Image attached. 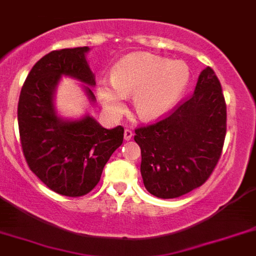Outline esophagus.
I'll return each instance as SVG.
<instances>
[{"label": "esophagus", "mask_w": 256, "mask_h": 256, "mask_svg": "<svg viewBox=\"0 0 256 256\" xmlns=\"http://www.w3.org/2000/svg\"><path fill=\"white\" fill-rule=\"evenodd\" d=\"M132 137H133V132L130 130V128H126V130H124V140H130Z\"/></svg>", "instance_id": "obj_1"}]
</instances>
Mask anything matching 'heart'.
I'll return each mask as SVG.
<instances>
[{
    "label": "heart",
    "instance_id": "1",
    "mask_svg": "<svg viewBox=\"0 0 256 256\" xmlns=\"http://www.w3.org/2000/svg\"><path fill=\"white\" fill-rule=\"evenodd\" d=\"M190 77L182 60H168L150 53H132L112 68V78L98 80L96 94L112 116H120L126 95L133 94L138 116L154 120L166 116L180 100Z\"/></svg>",
    "mask_w": 256,
    "mask_h": 256
}]
</instances>
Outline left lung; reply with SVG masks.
<instances>
[{
    "label": "left lung",
    "instance_id": "obj_1",
    "mask_svg": "<svg viewBox=\"0 0 256 256\" xmlns=\"http://www.w3.org/2000/svg\"><path fill=\"white\" fill-rule=\"evenodd\" d=\"M226 102L210 67L200 72L193 95L162 120L136 130L140 175L157 198H178L207 182L226 137Z\"/></svg>",
    "mask_w": 256,
    "mask_h": 256
}]
</instances>
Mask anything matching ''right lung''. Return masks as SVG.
Instances as JSON below:
<instances>
[{
    "instance_id": "add662e5",
    "label": "right lung",
    "mask_w": 256,
    "mask_h": 256,
    "mask_svg": "<svg viewBox=\"0 0 256 256\" xmlns=\"http://www.w3.org/2000/svg\"><path fill=\"white\" fill-rule=\"evenodd\" d=\"M88 46L53 50L38 60L21 88L18 105L21 147L30 170L49 189L66 196H81L100 182L102 168L123 144L122 126L106 130L92 116L63 119L54 96L62 76L84 84L88 99L95 76L86 53Z\"/></svg>"
}]
</instances>
